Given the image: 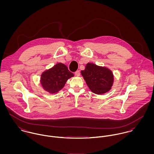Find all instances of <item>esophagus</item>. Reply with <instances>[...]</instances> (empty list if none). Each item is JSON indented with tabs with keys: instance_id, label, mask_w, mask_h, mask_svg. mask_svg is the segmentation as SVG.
<instances>
[{
	"instance_id": "34e87169",
	"label": "esophagus",
	"mask_w": 154,
	"mask_h": 154,
	"mask_svg": "<svg viewBox=\"0 0 154 154\" xmlns=\"http://www.w3.org/2000/svg\"><path fill=\"white\" fill-rule=\"evenodd\" d=\"M75 75L77 76H80V74H81V73H80V71H79V70H77L76 72H75Z\"/></svg>"
}]
</instances>
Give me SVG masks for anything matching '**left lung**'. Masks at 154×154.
Instances as JSON below:
<instances>
[{
  "instance_id": "left-lung-1",
  "label": "left lung",
  "mask_w": 154,
  "mask_h": 154,
  "mask_svg": "<svg viewBox=\"0 0 154 154\" xmlns=\"http://www.w3.org/2000/svg\"><path fill=\"white\" fill-rule=\"evenodd\" d=\"M81 74L88 87L95 94H102L110 89L113 83V75L107 68L88 63Z\"/></svg>"
}]
</instances>
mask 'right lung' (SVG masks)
<instances>
[{
    "label": "right lung",
    "mask_w": 154,
    "mask_h": 154,
    "mask_svg": "<svg viewBox=\"0 0 154 154\" xmlns=\"http://www.w3.org/2000/svg\"><path fill=\"white\" fill-rule=\"evenodd\" d=\"M73 76L67 66L61 63L43 72L41 83L44 89L50 93H56L65 86L68 79Z\"/></svg>",
    "instance_id": "1"
}]
</instances>
